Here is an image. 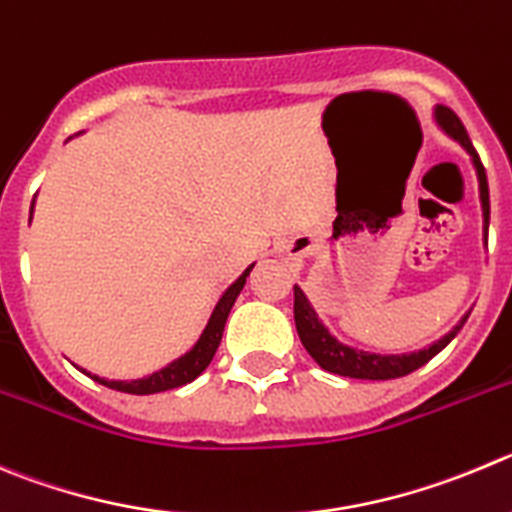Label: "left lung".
I'll list each match as a JSON object with an SVG mask.
<instances>
[{"label":"left lung","mask_w":512,"mask_h":512,"mask_svg":"<svg viewBox=\"0 0 512 512\" xmlns=\"http://www.w3.org/2000/svg\"><path fill=\"white\" fill-rule=\"evenodd\" d=\"M434 118H437L439 126L450 133L455 141H460V146L465 148L467 154L472 156V164H475L477 181H480V202H482V229H485V242H487V227H490V189H487V176L485 166H482L480 156H477L475 146H472L470 136H467L465 126L457 118L455 111L444 108V105H437L434 111ZM295 328H298V336L303 341L305 351L313 356V361L321 369L331 371V374L348 376V379H369V381H386V379H399V376H407L412 371L422 369L427 361H432L439 351H442L452 338L460 333V328L465 326L467 315L452 328L444 338H439L437 343H432L429 348H422V351L414 353H369V351H358V348L346 346L338 338H333L328 333V328L323 326L318 313L313 310V305L308 303L303 290L295 285Z\"/></svg>","instance_id":"1"}]
</instances>
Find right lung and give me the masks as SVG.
I'll return each mask as SVG.
<instances>
[{"label": "right lung", "mask_w": 512, "mask_h": 512, "mask_svg": "<svg viewBox=\"0 0 512 512\" xmlns=\"http://www.w3.org/2000/svg\"><path fill=\"white\" fill-rule=\"evenodd\" d=\"M30 214H32V209H30ZM252 267L255 265L247 267L240 278L234 280V283L224 290V295L219 298V303L214 305L212 318H209L207 328L202 331L199 341L194 343V348H191V351H186L181 358H176V361H171V364L164 366L161 371H154L151 376H143V379H133V381H108V379H100V376H95V374H88L85 369H80V371H85L90 379L98 381V384H103V386H108V389L126 391V394H138V396L159 394V391H169V389H176V386H184V384H189V381H194L204 369H207L209 364H212L214 353H217V348H219V341H222L224 323H227L229 310H232V305H234V300H237V295H240V290L245 288V280H247V275H250Z\"/></svg>", "instance_id": "obj_1"}]
</instances>
